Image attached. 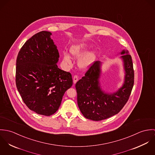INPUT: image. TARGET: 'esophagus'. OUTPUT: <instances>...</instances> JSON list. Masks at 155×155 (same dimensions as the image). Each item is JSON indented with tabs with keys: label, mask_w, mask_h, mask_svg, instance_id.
I'll return each mask as SVG.
<instances>
[{
	"label": "esophagus",
	"mask_w": 155,
	"mask_h": 155,
	"mask_svg": "<svg viewBox=\"0 0 155 155\" xmlns=\"http://www.w3.org/2000/svg\"><path fill=\"white\" fill-rule=\"evenodd\" d=\"M73 80V83H74V84H76V83L78 82V76H76V75L74 76Z\"/></svg>",
	"instance_id": "esophagus-1"
}]
</instances>
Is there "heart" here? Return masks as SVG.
<instances>
[{
    "label": "heart",
    "instance_id": "obj_1",
    "mask_svg": "<svg viewBox=\"0 0 155 155\" xmlns=\"http://www.w3.org/2000/svg\"><path fill=\"white\" fill-rule=\"evenodd\" d=\"M88 46L86 44L74 45L70 47V53L76 59H79L78 65L82 69H87L92 65L96 58V54L94 52H87ZM64 61L68 65L71 66L72 61L70 57L64 54L63 56Z\"/></svg>",
    "mask_w": 155,
    "mask_h": 155
}]
</instances>
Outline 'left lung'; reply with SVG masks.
Instances as JSON below:
<instances>
[{
    "label": "left lung",
    "mask_w": 155,
    "mask_h": 155,
    "mask_svg": "<svg viewBox=\"0 0 155 155\" xmlns=\"http://www.w3.org/2000/svg\"><path fill=\"white\" fill-rule=\"evenodd\" d=\"M125 71L122 86L113 93L103 91L100 85L101 63L95 61L85 76L76 84L78 107L85 117L99 121L117 114L125 105L133 89L134 72L128 51L120 52Z\"/></svg>",
    "instance_id": "1"
}]
</instances>
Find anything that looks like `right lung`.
I'll use <instances>...</instances> for the list:
<instances>
[{"mask_svg": "<svg viewBox=\"0 0 155 155\" xmlns=\"http://www.w3.org/2000/svg\"><path fill=\"white\" fill-rule=\"evenodd\" d=\"M51 35L47 31L33 35L21 48L16 63V85L24 103L44 116L58 110L73 85L70 73L57 65L60 55Z\"/></svg>", "mask_w": 155, "mask_h": 155, "instance_id": "obj_1", "label": "right lung"}]
</instances>
